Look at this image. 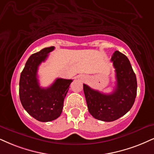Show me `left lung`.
<instances>
[{
	"label": "left lung",
	"mask_w": 154,
	"mask_h": 154,
	"mask_svg": "<svg viewBox=\"0 0 154 154\" xmlns=\"http://www.w3.org/2000/svg\"><path fill=\"white\" fill-rule=\"evenodd\" d=\"M115 68L116 86L113 93L105 94L83 84L89 113L98 120L110 122L125 115L134 105L137 81L128 58L116 51L111 57Z\"/></svg>",
	"instance_id": "obj_1"
}]
</instances>
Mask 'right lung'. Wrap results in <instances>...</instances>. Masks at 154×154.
<instances>
[{"label": "right lung", "instance_id": "obj_1", "mask_svg": "<svg viewBox=\"0 0 154 154\" xmlns=\"http://www.w3.org/2000/svg\"><path fill=\"white\" fill-rule=\"evenodd\" d=\"M48 47L32 54L21 72L19 82V96L24 109L41 122L54 121L61 114L63 101L71 79H57L48 88L40 86L37 72L38 66L54 50Z\"/></svg>", "mask_w": 154, "mask_h": 154}]
</instances>
